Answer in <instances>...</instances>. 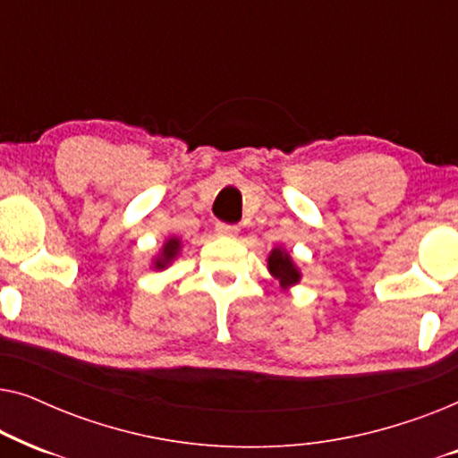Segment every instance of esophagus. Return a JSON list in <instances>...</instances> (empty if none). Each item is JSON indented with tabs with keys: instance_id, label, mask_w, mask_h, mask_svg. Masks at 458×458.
Wrapping results in <instances>:
<instances>
[{
	"instance_id": "esophagus-1",
	"label": "esophagus",
	"mask_w": 458,
	"mask_h": 458,
	"mask_svg": "<svg viewBox=\"0 0 458 458\" xmlns=\"http://www.w3.org/2000/svg\"><path fill=\"white\" fill-rule=\"evenodd\" d=\"M216 233L225 235V237H235L240 233V227L237 225H227V223H218L216 225Z\"/></svg>"
}]
</instances>
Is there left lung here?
<instances>
[{
    "mask_svg": "<svg viewBox=\"0 0 458 458\" xmlns=\"http://www.w3.org/2000/svg\"><path fill=\"white\" fill-rule=\"evenodd\" d=\"M268 271H271L273 277L279 281V285L284 287V290L296 285L300 277H302L298 271V267L293 265L290 252H285L284 248L271 250V254H268Z\"/></svg>",
    "mask_w": 458,
    "mask_h": 458,
    "instance_id": "1",
    "label": "left lung"
}]
</instances>
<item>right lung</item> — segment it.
I'll list each match as a JSON object with an SVG mask.
<instances>
[{"label":"right lung","mask_w":458,"mask_h":458,"mask_svg":"<svg viewBox=\"0 0 458 458\" xmlns=\"http://www.w3.org/2000/svg\"><path fill=\"white\" fill-rule=\"evenodd\" d=\"M179 250H181L179 237H168V240L165 242V246H162V252L156 256L154 268H166L174 259H177Z\"/></svg>","instance_id":"obj_1"}]
</instances>
